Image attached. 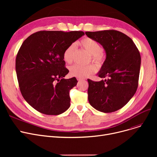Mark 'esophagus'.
I'll return each mask as SVG.
<instances>
[{
  "instance_id": "obj_1",
  "label": "esophagus",
  "mask_w": 157,
  "mask_h": 157,
  "mask_svg": "<svg viewBox=\"0 0 157 157\" xmlns=\"http://www.w3.org/2000/svg\"><path fill=\"white\" fill-rule=\"evenodd\" d=\"M77 79H78V81H82V80H84L85 79L84 78H77Z\"/></svg>"
}]
</instances>
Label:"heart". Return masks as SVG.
Here are the masks:
<instances>
[{
    "label": "heart",
    "mask_w": 157,
    "mask_h": 157,
    "mask_svg": "<svg viewBox=\"0 0 157 157\" xmlns=\"http://www.w3.org/2000/svg\"><path fill=\"white\" fill-rule=\"evenodd\" d=\"M79 44L90 54L92 55V59L98 65H101L104 62L103 56L101 55L103 49L101 45L93 39L86 37L79 42ZM75 49L74 44L69 45L65 49L63 53V59L67 63H71L73 61L74 52ZM71 75L77 78H85L87 76L96 72L97 71V65L91 64L88 65H81L75 64L70 67Z\"/></svg>",
    "instance_id": "b5f03b06"
}]
</instances>
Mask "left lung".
<instances>
[{"mask_svg":"<svg viewBox=\"0 0 157 157\" xmlns=\"http://www.w3.org/2000/svg\"><path fill=\"white\" fill-rule=\"evenodd\" d=\"M86 35L100 43L106 59L98 75L100 81L88 79V101L103 113L116 111L131 99L138 86L141 55L128 36L115 30L86 32Z\"/></svg>","mask_w":157,"mask_h":157,"instance_id":"1","label":"left lung"}]
</instances>
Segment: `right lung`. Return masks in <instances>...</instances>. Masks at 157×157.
Listing matches in <instances>:
<instances>
[{
    "mask_svg": "<svg viewBox=\"0 0 157 157\" xmlns=\"http://www.w3.org/2000/svg\"><path fill=\"white\" fill-rule=\"evenodd\" d=\"M85 35L82 31H39L22 43L16 58V72L24 99L37 111L59 115L70 107V90L76 78L64 79L69 72L63 53Z\"/></svg>",
    "mask_w": 157,
    "mask_h": 157,
    "instance_id": "right-lung-1",
    "label": "right lung"
}]
</instances>
